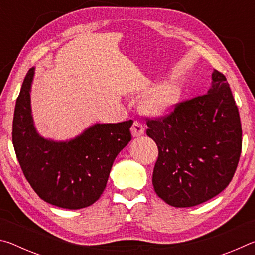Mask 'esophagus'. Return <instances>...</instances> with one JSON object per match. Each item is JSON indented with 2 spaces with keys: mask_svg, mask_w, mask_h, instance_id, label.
<instances>
[{
  "mask_svg": "<svg viewBox=\"0 0 255 255\" xmlns=\"http://www.w3.org/2000/svg\"><path fill=\"white\" fill-rule=\"evenodd\" d=\"M144 132H145V129L143 125H141L139 122H133L131 126V135L133 137H139L141 135H144Z\"/></svg>",
  "mask_w": 255,
  "mask_h": 255,
  "instance_id": "esophagus-1",
  "label": "esophagus"
}]
</instances>
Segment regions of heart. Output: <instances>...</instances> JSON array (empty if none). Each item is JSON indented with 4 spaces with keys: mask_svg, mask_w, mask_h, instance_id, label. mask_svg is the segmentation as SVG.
I'll use <instances>...</instances> for the list:
<instances>
[{
    "mask_svg": "<svg viewBox=\"0 0 255 255\" xmlns=\"http://www.w3.org/2000/svg\"><path fill=\"white\" fill-rule=\"evenodd\" d=\"M180 98L181 89L178 85L158 86L146 97L143 108L150 116H163L173 109Z\"/></svg>",
    "mask_w": 255,
    "mask_h": 255,
    "instance_id": "heart-1",
    "label": "heart"
}]
</instances>
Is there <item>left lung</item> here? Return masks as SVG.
Instances as JSON below:
<instances>
[{"instance_id": "8db88e82", "label": "left lung", "mask_w": 255, "mask_h": 255, "mask_svg": "<svg viewBox=\"0 0 255 255\" xmlns=\"http://www.w3.org/2000/svg\"><path fill=\"white\" fill-rule=\"evenodd\" d=\"M211 79L204 96L176 103L162 118L146 119V133L158 148L153 187L170 206L193 207L217 196L240 161L239 109L225 75L214 70Z\"/></svg>"}]
</instances>
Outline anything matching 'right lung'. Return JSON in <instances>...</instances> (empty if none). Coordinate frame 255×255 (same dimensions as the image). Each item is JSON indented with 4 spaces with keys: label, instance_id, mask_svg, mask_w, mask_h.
<instances>
[{
    "label": "right lung",
    "instance_id": "right-lung-1",
    "mask_svg": "<svg viewBox=\"0 0 255 255\" xmlns=\"http://www.w3.org/2000/svg\"><path fill=\"white\" fill-rule=\"evenodd\" d=\"M30 68L16 99L12 141L21 170L34 192L50 205L81 209L105 191L115 158L131 140L132 120L96 124L68 141L41 137L34 128Z\"/></svg>",
    "mask_w": 255,
    "mask_h": 255
}]
</instances>
